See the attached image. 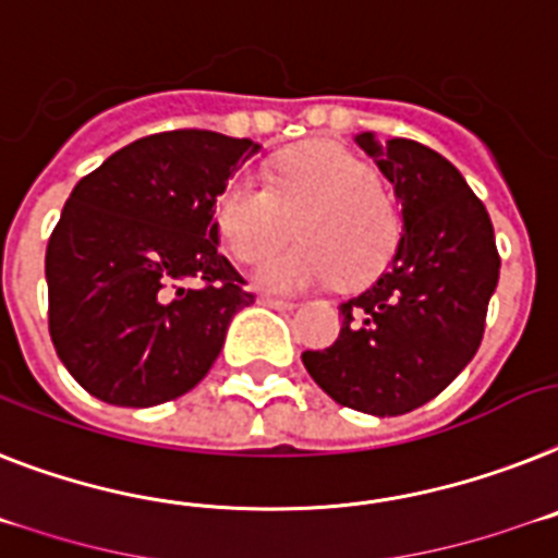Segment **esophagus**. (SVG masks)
<instances>
[{
	"instance_id": "esophagus-1",
	"label": "esophagus",
	"mask_w": 558,
	"mask_h": 558,
	"mask_svg": "<svg viewBox=\"0 0 558 558\" xmlns=\"http://www.w3.org/2000/svg\"><path fill=\"white\" fill-rule=\"evenodd\" d=\"M260 306H269V308H278V312H287V308H294L298 303L283 301V298H269V294H264V298H260Z\"/></svg>"
}]
</instances>
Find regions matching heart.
Here are the masks:
<instances>
[{
	"label": "heart",
	"instance_id": "heart-1",
	"mask_svg": "<svg viewBox=\"0 0 558 558\" xmlns=\"http://www.w3.org/2000/svg\"><path fill=\"white\" fill-rule=\"evenodd\" d=\"M302 243L270 250L291 236ZM223 243L241 260H255L252 278L266 292H301L343 278L366 283L386 266L400 238V218L366 163L335 144L292 149L271 170L269 186L241 178L218 204Z\"/></svg>",
	"mask_w": 558,
	"mask_h": 558
}]
</instances>
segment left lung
<instances>
[{"mask_svg":"<svg viewBox=\"0 0 558 558\" xmlns=\"http://www.w3.org/2000/svg\"><path fill=\"white\" fill-rule=\"evenodd\" d=\"M354 144L395 186L402 232L380 278L340 303V337L303 351V366L340 405L397 416L446 391L474 360L499 252L488 209L448 158L409 138L380 144L374 133Z\"/></svg>","mask_w":558,"mask_h":558,"instance_id":"left-lung-1","label":"left lung"}]
</instances>
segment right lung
<instances>
[{
  "instance_id": "right-lung-1",
  "label": "right lung",
  "mask_w": 558,
  "mask_h": 558,
  "mask_svg": "<svg viewBox=\"0 0 558 558\" xmlns=\"http://www.w3.org/2000/svg\"><path fill=\"white\" fill-rule=\"evenodd\" d=\"M260 153L252 138L172 130L121 147L82 178L45 255L50 337L73 380L110 405L186 395L250 306L218 252V198Z\"/></svg>"
}]
</instances>
